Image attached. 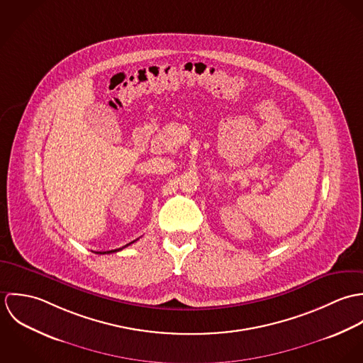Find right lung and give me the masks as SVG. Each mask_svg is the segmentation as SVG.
<instances>
[{"label":"right lung","mask_w":363,"mask_h":363,"mask_svg":"<svg viewBox=\"0 0 363 363\" xmlns=\"http://www.w3.org/2000/svg\"><path fill=\"white\" fill-rule=\"evenodd\" d=\"M133 243V242H131ZM131 243H128V245H125L124 247H127V246H130ZM124 247H121V249H124ZM121 249H116V250H110V252H99L98 255H108V253H116V252H118V250H121Z\"/></svg>","instance_id":"add662e5"}]
</instances>
